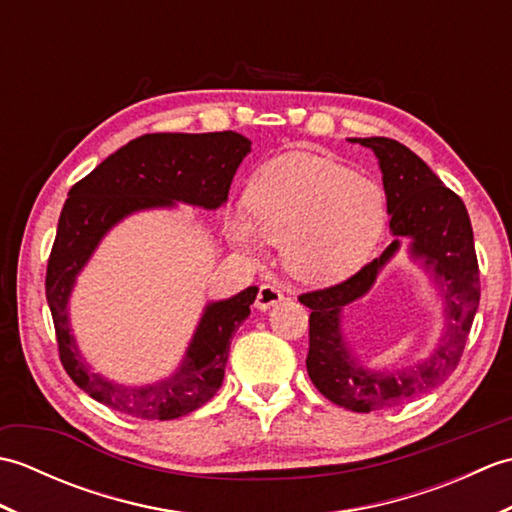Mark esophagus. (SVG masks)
I'll list each match as a JSON object with an SVG mask.
<instances>
[{
	"label": "esophagus",
	"instance_id": "esophagus-1",
	"mask_svg": "<svg viewBox=\"0 0 512 512\" xmlns=\"http://www.w3.org/2000/svg\"><path fill=\"white\" fill-rule=\"evenodd\" d=\"M279 301H284V292H281L277 286L273 284H264L259 286V292H257V299H255V308L257 310H270L273 306H277Z\"/></svg>",
	"mask_w": 512,
	"mask_h": 512
}]
</instances>
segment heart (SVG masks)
I'll return each instance as SVG.
<instances>
[{
    "label": "heart",
    "mask_w": 512,
    "mask_h": 512,
    "mask_svg": "<svg viewBox=\"0 0 512 512\" xmlns=\"http://www.w3.org/2000/svg\"><path fill=\"white\" fill-rule=\"evenodd\" d=\"M244 212L228 228L233 242L255 248L259 235L281 244L286 268L308 284H332L363 266L387 217L372 178L308 151L266 162L248 182Z\"/></svg>",
    "instance_id": "heart-1"
}]
</instances>
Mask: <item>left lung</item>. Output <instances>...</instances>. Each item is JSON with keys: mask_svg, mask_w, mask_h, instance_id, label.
<instances>
[{"mask_svg": "<svg viewBox=\"0 0 512 512\" xmlns=\"http://www.w3.org/2000/svg\"><path fill=\"white\" fill-rule=\"evenodd\" d=\"M350 143L369 147L378 158L394 239L383 255L343 284L306 292L299 301L312 310L306 367L314 387L334 405L369 413L427 394L458 367L480 306V268L466 206L444 187L427 162L398 140L383 136L350 138ZM402 241L408 242L410 256L437 286L448 321L441 343L420 364L372 370L358 362L346 345L340 330L342 310L371 289L379 270L395 256Z\"/></svg>", "mask_w": 512, "mask_h": 512, "instance_id": "left-lung-1", "label": "left lung"}]
</instances>
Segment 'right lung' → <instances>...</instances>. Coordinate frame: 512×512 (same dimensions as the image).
<instances>
[{"mask_svg": "<svg viewBox=\"0 0 512 512\" xmlns=\"http://www.w3.org/2000/svg\"><path fill=\"white\" fill-rule=\"evenodd\" d=\"M248 151L250 140L235 132L145 134L70 189L48 259L46 299L63 369L94 400L134 418L173 420L200 409L222 387L231 339L250 314L257 286L206 303L176 372L143 387L92 372L72 334L68 303L76 277L118 222L138 211L173 209L178 202L217 211Z\"/></svg>", "mask_w": 512, "mask_h": 512, "instance_id": "add662e5", "label": "right lung"}]
</instances>
